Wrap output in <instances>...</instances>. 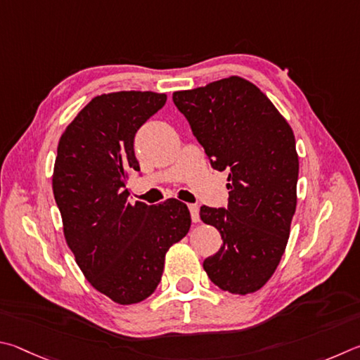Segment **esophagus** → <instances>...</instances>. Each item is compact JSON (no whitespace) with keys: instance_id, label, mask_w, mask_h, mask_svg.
<instances>
[{"instance_id":"1","label":"esophagus","mask_w":360,"mask_h":360,"mask_svg":"<svg viewBox=\"0 0 360 360\" xmlns=\"http://www.w3.org/2000/svg\"><path fill=\"white\" fill-rule=\"evenodd\" d=\"M188 209H190L193 223H199V207L196 204H190L188 205Z\"/></svg>"}]
</instances>
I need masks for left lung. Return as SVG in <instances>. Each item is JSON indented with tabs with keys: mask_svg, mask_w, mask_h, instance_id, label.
Masks as SVG:
<instances>
[{
	"mask_svg": "<svg viewBox=\"0 0 360 360\" xmlns=\"http://www.w3.org/2000/svg\"><path fill=\"white\" fill-rule=\"evenodd\" d=\"M172 99L212 167L229 172L228 207H200V219L223 238L204 270L223 291L255 292L278 267L297 205L294 132L272 101L237 75Z\"/></svg>",
	"mask_w": 360,
	"mask_h": 360,
	"instance_id": "1",
	"label": "left lung"
}]
</instances>
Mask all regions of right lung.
Segmentation results:
<instances>
[{
    "instance_id": "1",
    "label": "right lung",
    "mask_w": 360,
    "mask_h": 360,
    "mask_svg": "<svg viewBox=\"0 0 360 360\" xmlns=\"http://www.w3.org/2000/svg\"><path fill=\"white\" fill-rule=\"evenodd\" d=\"M166 99L153 91L93 98L63 132L56 151L52 186L68 247L91 286L120 305L155 292L167 250L191 226L180 200L147 205L128 199V175L141 170L136 132Z\"/></svg>"
}]
</instances>
